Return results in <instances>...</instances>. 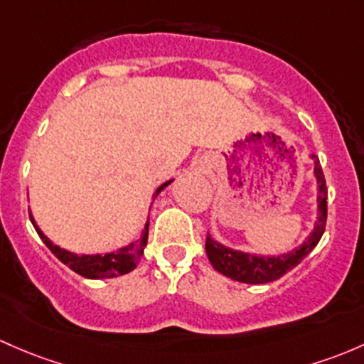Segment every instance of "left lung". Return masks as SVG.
I'll return each mask as SVG.
<instances>
[{"label":"left lung","instance_id":"obj_1","mask_svg":"<svg viewBox=\"0 0 364 364\" xmlns=\"http://www.w3.org/2000/svg\"><path fill=\"white\" fill-rule=\"evenodd\" d=\"M311 159L314 160V176H316L317 181V218L311 235L293 251L277 256H265L232 250V247H227L214 240L208 233L205 252H208V258L214 270L227 275L233 281L246 282V284H265V282L277 281L279 277L293 270L317 246V242L323 237L324 228H326L328 188L319 159L316 155H311Z\"/></svg>","mask_w":364,"mask_h":364}]
</instances>
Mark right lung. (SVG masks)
<instances>
[{
  "label": "right lung",
  "mask_w": 364,
  "mask_h": 364,
  "mask_svg": "<svg viewBox=\"0 0 364 364\" xmlns=\"http://www.w3.org/2000/svg\"><path fill=\"white\" fill-rule=\"evenodd\" d=\"M172 183V179L166 181L164 185H160L156 188V192L153 193V200L156 198V195L162 192L166 186H169ZM29 218L31 223H33L34 230L38 232L40 239L43 240L45 246L50 250L64 265H68L73 272L80 274L82 277L87 279H112V277H118V275L129 274L131 270L136 269V265L139 263V258L143 256L144 247H146L148 242V227H150V220L146 221L144 225V230L141 239L134 240V242L129 244V246L122 247V250L113 251V252H106V255H76V252H71L64 247L57 246L53 244L43 232L41 228L38 227L36 221H34L33 214L29 211Z\"/></svg>",
  "instance_id": "obj_1"
}]
</instances>
